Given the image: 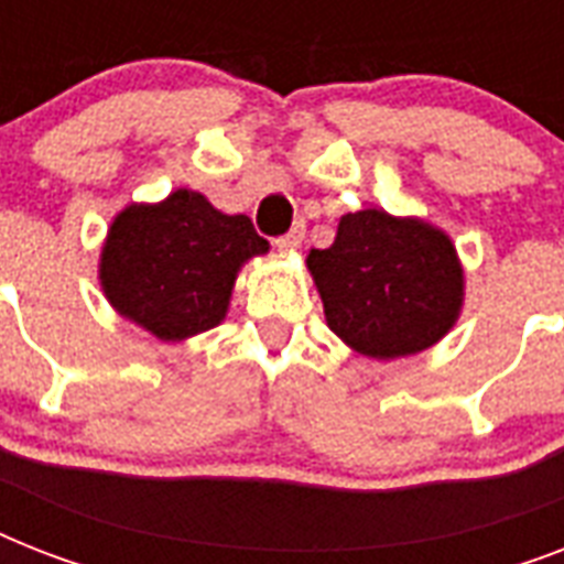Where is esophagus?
I'll list each match as a JSON object with an SVG mask.
<instances>
[{"mask_svg": "<svg viewBox=\"0 0 564 564\" xmlns=\"http://www.w3.org/2000/svg\"><path fill=\"white\" fill-rule=\"evenodd\" d=\"M304 237H307V225H304V219H299L292 225L290 234H283L281 239H274V246L281 248V251H299Z\"/></svg>", "mask_w": 564, "mask_h": 564, "instance_id": "34e87169", "label": "esophagus"}]
</instances>
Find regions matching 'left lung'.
I'll use <instances>...</instances> for the list:
<instances>
[{
    "label": "left lung",
    "instance_id": "1",
    "mask_svg": "<svg viewBox=\"0 0 564 564\" xmlns=\"http://www.w3.org/2000/svg\"><path fill=\"white\" fill-rule=\"evenodd\" d=\"M327 327L351 351L398 360L433 348L463 313L465 272L454 239L419 216L345 213L330 248L307 254Z\"/></svg>",
    "mask_w": 564,
    "mask_h": 564
}]
</instances>
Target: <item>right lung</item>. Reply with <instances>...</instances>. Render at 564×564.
I'll list each match as a JSON object with an SVG mask.
<instances>
[{
  "label": "right lung",
  "instance_id": "add662e5",
  "mask_svg": "<svg viewBox=\"0 0 564 564\" xmlns=\"http://www.w3.org/2000/svg\"><path fill=\"white\" fill-rule=\"evenodd\" d=\"M269 251L251 219L216 210L181 187L163 202H131L101 242L99 283L110 307L161 343L221 325L239 269Z\"/></svg>",
  "mask_w": 564,
  "mask_h": 564
}]
</instances>
